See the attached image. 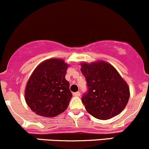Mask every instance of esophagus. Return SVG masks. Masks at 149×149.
Listing matches in <instances>:
<instances>
[{"label":"esophagus","instance_id":"obj_1","mask_svg":"<svg viewBox=\"0 0 149 149\" xmlns=\"http://www.w3.org/2000/svg\"><path fill=\"white\" fill-rule=\"evenodd\" d=\"M73 95L75 96V97H80L81 93L79 92V91H77V92H76V93H73Z\"/></svg>","mask_w":149,"mask_h":149}]
</instances>
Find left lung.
<instances>
[{
  "mask_svg": "<svg viewBox=\"0 0 149 149\" xmlns=\"http://www.w3.org/2000/svg\"><path fill=\"white\" fill-rule=\"evenodd\" d=\"M81 65L88 88L81 98L87 112L99 120L120 113L128 102L130 90L118 70L102 61Z\"/></svg>",
  "mask_w": 149,
  "mask_h": 149,
  "instance_id": "1",
  "label": "left lung"
}]
</instances>
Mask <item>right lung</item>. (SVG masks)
<instances>
[{"label":"right lung","mask_w":149,"mask_h":149,"mask_svg":"<svg viewBox=\"0 0 149 149\" xmlns=\"http://www.w3.org/2000/svg\"><path fill=\"white\" fill-rule=\"evenodd\" d=\"M68 65L62 59H48L33 71L25 88V100L37 115L53 118L63 112L72 97L65 76Z\"/></svg>","instance_id":"obj_1"}]
</instances>
